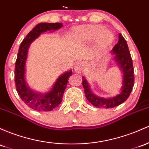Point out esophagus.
<instances>
[{
  "mask_svg": "<svg viewBox=\"0 0 149 149\" xmlns=\"http://www.w3.org/2000/svg\"><path fill=\"white\" fill-rule=\"evenodd\" d=\"M75 71L76 72H81L84 69V64L83 63H77L74 67Z\"/></svg>",
  "mask_w": 149,
  "mask_h": 149,
  "instance_id": "obj_1",
  "label": "esophagus"
}]
</instances>
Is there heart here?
<instances>
[{"instance_id": "heart-1", "label": "heart", "mask_w": 149, "mask_h": 149, "mask_svg": "<svg viewBox=\"0 0 149 149\" xmlns=\"http://www.w3.org/2000/svg\"><path fill=\"white\" fill-rule=\"evenodd\" d=\"M73 36L76 40L82 43H87L95 40L96 46L100 49L108 47L114 40L113 34L110 31L104 29L103 26L99 24L78 27L73 31Z\"/></svg>"}]
</instances>
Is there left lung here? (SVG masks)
I'll return each mask as SVG.
<instances>
[{
    "label": "left lung",
    "instance_id": "obj_1",
    "mask_svg": "<svg viewBox=\"0 0 149 149\" xmlns=\"http://www.w3.org/2000/svg\"><path fill=\"white\" fill-rule=\"evenodd\" d=\"M114 54V60L123 73L122 86L119 94L109 98L97 97L91 91L87 80L83 76V86L86 98L93 106L98 108H112L123 103L129 97L134 83V71L132 56L128 45L121 34H119L117 44L112 50Z\"/></svg>",
    "mask_w": 149,
    "mask_h": 149
}]
</instances>
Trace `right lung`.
<instances>
[{
	"instance_id": "obj_1",
	"label": "right lung",
	"mask_w": 149,
	"mask_h": 149,
	"mask_svg": "<svg viewBox=\"0 0 149 149\" xmlns=\"http://www.w3.org/2000/svg\"><path fill=\"white\" fill-rule=\"evenodd\" d=\"M63 24L59 22L47 23L42 22L35 26L19 46L15 68V83L17 93L22 100L29 107L37 111H52L61 104L63 93L66 89L68 78L72 71H66L61 75L49 92L39 93L33 91L27 86L25 81V63L31 43L43 32L55 31L61 28Z\"/></svg>"
}]
</instances>
